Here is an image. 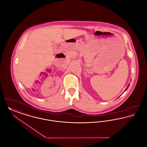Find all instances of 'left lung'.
<instances>
[{
    "instance_id": "1",
    "label": "left lung",
    "mask_w": 147,
    "mask_h": 147,
    "mask_svg": "<svg viewBox=\"0 0 147 147\" xmlns=\"http://www.w3.org/2000/svg\"><path fill=\"white\" fill-rule=\"evenodd\" d=\"M128 86H128V87H127V89H125V90H127V89H128Z\"/></svg>"
}]
</instances>
